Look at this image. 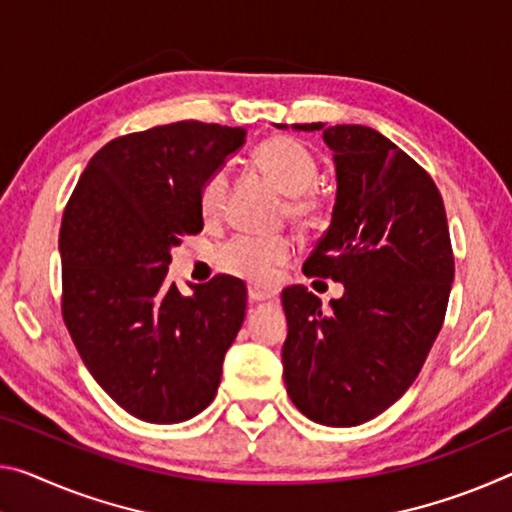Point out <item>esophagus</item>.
<instances>
[{"label":"esophagus","mask_w":512,"mask_h":512,"mask_svg":"<svg viewBox=\"0 0 512 512\" xmlns=\"http://www.w3.org/2000/svg\"><path fill=\"white\" fill-rule=\"evenodd\" d=\"M248 298H250V303H262V300L275 298V289L262 287V285H250L248 287Z\"/></svg>","instance_id":"1"}]
</instances>
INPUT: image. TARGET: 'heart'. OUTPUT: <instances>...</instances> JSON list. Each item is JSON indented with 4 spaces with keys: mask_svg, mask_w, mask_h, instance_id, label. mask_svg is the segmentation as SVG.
Here are the masks:
<instances>
[{
    "mask_svg": "<svg viewBox=\"0 0 512 512\" xmlns=\"http://www.w3.org/2000/svg\"><path fill=\"white\" fill-rule=\"evenodd\" d=\"M253 164L262 175L287 193L285 214L298 225H310L326 207V196L316 186V159L303 143L291 136H269L255 145ZM227 173L214 170L200 189V214L205 223H218L225 214ZM294 255V243L287 237H234L216 250V264L223 271L264 285L273 271Z\"/></svg>",
    "mask_w": 512,
    "mask_h": 512,
    "instance_id": "obj_1",
    "label": "heart"
}]
</instances>
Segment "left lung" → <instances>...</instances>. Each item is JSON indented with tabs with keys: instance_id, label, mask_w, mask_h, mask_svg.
I'll return each instance as SVG.
<instances>
[{
	"instance_id": "left-lung-1",
	"label": "left lung",
	"mask_w": 512,
	"mask_h": 512,
	"mask_svg": "<svg viewBox=\"0 0 512 512\" xmlns=\"http://www.w3.org/2000/svg\"><path fill=\"white\" fill-rule=\"evenodd\" d=\"M294 127L323 129L337 164L332 221L303 273L344 282V296L323 312L307 287L282 291V376L305 417L358 426L401 399L442 330L456 271L449 223L433 177L376 129Z\"/></svg>"
}]
</instances>
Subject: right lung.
<instances>
[{"instance_id":"right-lung-1","label":"right lung","mask_w":512,"mask_h":512,"mask_svg":"<svg viewBox=\"0 0 512 512\" xmlns=\"http://www.w3.org/2000/svg\"><path fill=\"white\" fill-rule=\"evenodd\" d=\"M243 136L200 120L118 136L93 154L63 212V321L97 385L141 421L205 410L246 316L239 278L214 275L191 296L166 280L170 248L202 230V184Z\"/></svg>"}]
</instances>
